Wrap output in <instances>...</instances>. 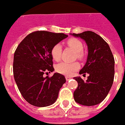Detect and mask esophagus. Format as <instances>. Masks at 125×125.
I'll use <instances>...</instances> for the list:
<instances>
[{
	"label": "esophagus",
	"instance_id": "1",
	"mask_svg": "<svg viewBox=\"0 0 125 125\" xmlns=\"http://www.w3.org/2000/svg\"><path fill=\"white\" fill-rule=\"evenodd\" d=\"M65 79H66V81H69L70 79H71V77H70V76H65Z\"/></svg>",
	"mask_w": 125,
	"mask_h": 125
}]
</instances>
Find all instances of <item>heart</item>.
<instances>
[{
    "label": "heart",
    "mask_w": 125,
    "mask_h": 125,
    "mask_svg": "<svg viewBox=\"0 0 125 125\" xmlns=\"http://www.w3.org/2000/svg\"><path fill=\"white\" fill-rule=\"evenodd\" d=\"M66 44L69 47L72 49L76 52V55L78 59H81L83 57V45L82 42L77 38H70L66 42ZM62 47V45L59 43L55 44L51 49V56L55 61H59L61 58ZM80 68V65L78 63H67L62 62L57 64L56 66V71L62 74L70 76L72 75L74 72L78 70Z\"/></svg>",
    "instance_id": "obj_1"
}]
</instances>
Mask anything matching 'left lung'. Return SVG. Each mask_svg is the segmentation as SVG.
<instances>
[{
    "label": "left lung",
    "instance_id": "left-lung-1",
    "mask_svg": "<svg viewBox=\"0 0 125 125\" xmlns=\"http://www.w3.org/2000/svg\"><path fill=\"white\" fill-rule=\"evenodd\" d=\"M72 35L80 37L87 44V62L79 74H89L86 81L80 76L74 78L78 82L74 92L75 102L87 106L99 104L106 97L113 84L114 56L108 43L95 32L86 31Z\"/></svg>",
    "mask_w": 125,
    "mask_h": 125
}]
</instances>
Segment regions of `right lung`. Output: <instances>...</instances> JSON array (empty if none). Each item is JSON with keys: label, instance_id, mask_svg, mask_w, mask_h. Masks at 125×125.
<instances>
[{"label": "right lung", "instance_id": "right-lung-1", "mask_svg": "<svg viewBox=\"0 0 125 125\" xmlns=\"http://www.w3.org/2000/svg\"><path fill=\"white\" fill-rule=\"evenodd\" d=\"M68 36L63 33L36 31L29 34L14 53L13 76L19 91L30 104L46 107L54 104L65 83L64 76L55 73L51 49Z\"/></svg>", "mask_w": 125, "mask_h": 125}]
</instances>
